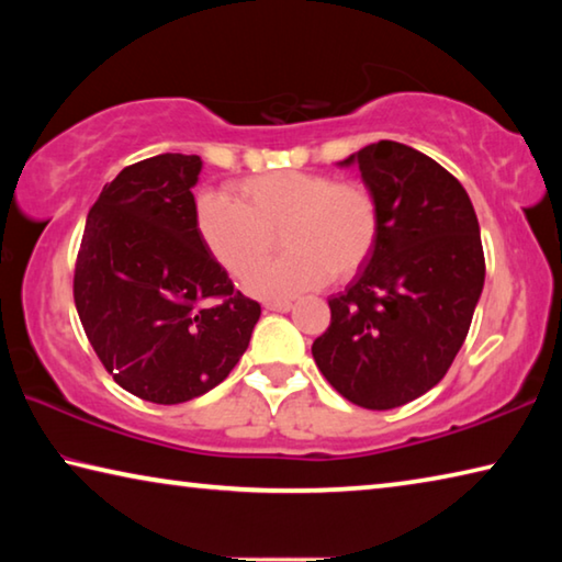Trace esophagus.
<instances>
[{"label":"esophagus","mask_w":562,"mask_h":562,"mask_svg":"<svg viewBox=\"0 0 562 562\" xmlns=\"http://www.w3.org/2000/svg\"><path fill=\"white\" fill-rule=\"evenodd\" d=\"M265 310H270V312H290L292 310V302L290 300H270V302H265Z\"/></svg>","instance_id":"34e87169"}]
</instances>
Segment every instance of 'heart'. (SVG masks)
I'll use <instances>...</instances> for the list:
<instances>
[{"label": "heart", "instance_id": "heart-1", "mask_svg": "<svg viewBox=\"0 0 562 562\" xmlns=\"http://www.w3.org/2000/svg\"><path fill=\"white\" fill-rule=\"evenodd\" d=\"M233 193L198 198L195 225L207 252L233 278L256 270L247 279L255 297L288 300L325 284L329 274L347 280L364 268L376 245L379 203L359 180L272 170L240 180ZM274 234L285 255L261 269Z\"/></svg>", "mask_w": 562, "mask_h": 562}]
</instances>
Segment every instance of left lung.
Segmentation results:
<instances>
[{
  "label": "left lung",
  "instance_id": "8db88e82",
  "mask_svg": "<svg viewBox=\"0 0 562 562\" xmlns=\"http://www.w3.org/2000/svg\"><path fill=\"white\" fill-rule=\"evenodd\" d=\"M339 166L374 190L379 237L329 297L312 357L351 404L384 412L439 384L469 335L486 280L479 217L459 180L412 146L379 140Z\"/></svg>",
  "mask_w": 562,
  "mask_h": 562
}]
</instances>
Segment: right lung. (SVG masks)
Instances as JSON below:
<instances>
[{
	"instance_id": "1",
	"label": "right lung",
	"mask_w": 562,
	"mask_h": 562,
	"mask_svg": "<svg viewBox=\"0 0 562 562\" xmlns=\"http://www.w3.org/2000/svg\"><path fill=\"white\" fill-rule=\"evenodd\" d=\"M201 168L183 154L123 168L89 211L76 258L74 302L93 351L113 382L154 404L221 384L260 319L198 235Z\"/></svg>"
}]
</instances>
